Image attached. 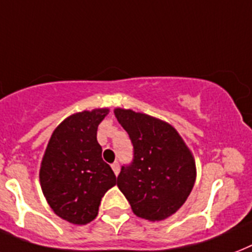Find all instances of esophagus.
Listing matches in <instances>:
<instances>
[{"mask_svg":"<svg viewBox=\"0 0 252 252\" xmlns=\"http://www.w3.org/2000/svg\"><path fill=\"white\" fill-rule=\"evenodd\" d=\"M111 168H112V171H114V173H115L116 176L119 175V172H120V165H119V163H118V161H115V163H112Z\"/></svg>","mask_w":252,"mask_h":252,"instance_id":"34e87169","label":"esophagus"}]
</instances>
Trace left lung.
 <instances>
[{"label":"left lung","mask_w":252,"mask_h":252,"mask_svg":"<svg viewBox=\"0 0 252 252\" xmlns=\"http://www.w3.org/2000/svg\"><path fill=\"white\" fill-rule=\"evenodd\" d=\"M129 134L133 160L123 165L118 186L138 218H169L189 197L195 183V161L177 130L168 123L132 110L115 108Z\"/></svg>","instance_id":"1"}]
</instances>
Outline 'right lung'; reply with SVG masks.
<instances>
[{
	"label": "right lung",
	"mask_w": 252,
	"mask_h": 252,
	"mask_svg": "<svg viewBox=\"0 0 252 252\" xmlns=\"http://www.w3.org/2000/svg\"><path fill=\"white\" fill-rule=\"evenodd\" d=\"M108 108L73 114L53 132L41 161V189L59 218L77 225L95 219L102 197L116 184L97 141Z\"/></svg>",
	"instance_id": "add662e5"
}]
</instances>
